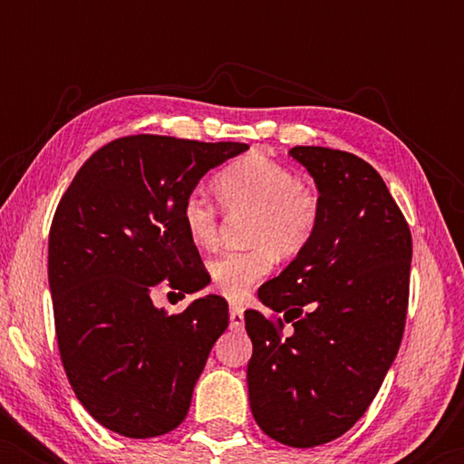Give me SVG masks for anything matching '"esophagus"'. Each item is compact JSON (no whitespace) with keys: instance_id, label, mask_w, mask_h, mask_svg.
Masks as SVG:
<instances>
[{"instance_id":"1","label":"esophagus","mask_w":464,"mask_h":464,"mask_svg":"<svg viewBox=\"0 0 464 464\" xmlns=\"http://www.w3.org/2000/svg\"><path fill=\"white\" fill-rule=\"evenodd\" d=\"M245 325V310L238 304H230V327L240 329Z\"/></svg>"}]
</instances>
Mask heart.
<instances>
[{"instance_id":"obj_1","label":"heart","mask_w":464,"mask_h":464,"mask_svg":"<svg viewBox=\"0 0 464 464\" xmlns=\"http://www.w3.org/2000/svg\"><path fill=\"white\" fill-rule=\"evenodd\" d=\"M215 198L227 213H249L245 240L251 246L226 251L208 262L211 287L240 300L268 275L276 257H294L306 249L321 219V196L294 170L262 154L226 164L213 177ZM181 224L196 246L207 249L218 238V207L200 192L181 202Z\"/></svg>"}]
</instances>
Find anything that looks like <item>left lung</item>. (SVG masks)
Wrapping results in <instances>:
<instances>
[{
	"label": "left lung",
	"instance_id": "obj_1",
	"mask_svg": "<svg viewBox=\"0 0 464 464\" xmlns=\"http://www.w3.org/2000/svg\"><path fill=\"white\" fill-rule=\"evenodd\" d=\"M314 177L321 219L306 249L259 300L283 316L246 310L251 411L266 435L291 448L338 440L384 382L403 338L411 232L401 208L363 158L295 145ZM287 322L292 332L283 334Z\"/></svg>",
	"mask_w": 464,
	"mask_h": 464
}]
</instances>
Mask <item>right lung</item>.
<instances>
[{
    "label": "right lung",
    "mask_w": 464,
    "mask_h": 464,
    "mask_svg": "<svg viewBox=\"0 0 464 464\" xmlns=\"http://www.w3.org/2000/svg\"><path fill=\"white\" fill-rule=\"evenodd\" d=\"M249 150L162 135L110 141L82 164L56 207L48 283L69 384L94 420L132 440L179 427L227 302L179 314L151 304L162 281L194 294L211 281L181 224V202L208 169Z\"/></svg>",
    "instance_id": "1"
}]
</instances>
